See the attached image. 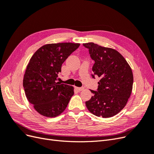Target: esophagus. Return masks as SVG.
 <instances>
[{
	"label": "esophagus",
	"mask_w": 154,
	"mask_h": 154,
	"mask_svg": "<svg viewBox=\"0 0 154 154\" xmlns=\"http://www.w3.org/2000/svg\"><path fill=\"white\" fill-rule=\"evenodd\" d=\"M75 88L78 91H82L84 90V88L83 87H75Z\"/></svg>",
	"instance_id": "obj_1"
}]
</instances>
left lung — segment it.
I'll list each match as a JSON object with an SVG mask.
<instances>
[{"mask_svg":"<svg viewBox=\"0 0 154 154\" xmlns=\"http://www.w3.org/2000/svg\"><path fill=\"white\" fill-rule=\"evenodd\" d=\"M89 50L94 64V78H100L97 91L91 90L92 96L85 102L87 109L94 115L108 118L118 114L131 95L134 77L132 69L123 56L112 48L92 42L83 44Z\"/></svg>","mask_w":154,"mask_h":154,"instance_id":"1","label":"left lung"}]
</instances>
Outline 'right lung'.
I'll return each instance as SVG.
<instances>
[{"label":"right lung","mask_w":154,"mask_h":154,"mask_svg":"<svg viewBox=\"0 0 154 154\" xmlns=\"http://www.w3.org/2000/svg\"><path fill=\"white\" fill-rule=\"evenodd\" d=\"M78 43L48 44L42 46L32 56L23 78L27 100L36 111L48 118L61 114L74 94V87L57 82L62 63Z\"/></svg>","instance_id":"right-lung-1"}]
</instances>
